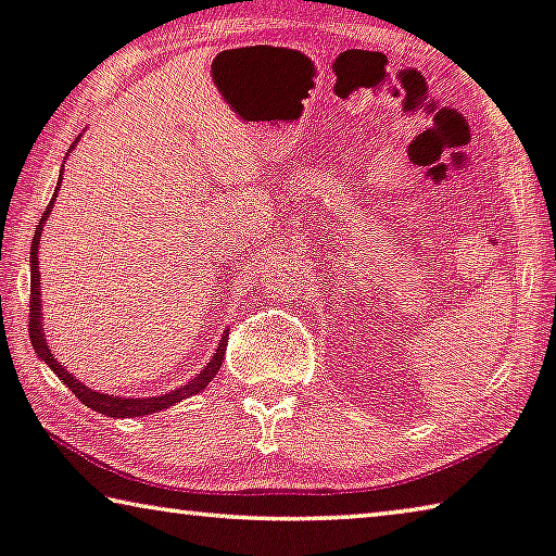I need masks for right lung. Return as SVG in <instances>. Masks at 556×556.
Listing matches in <instances>:
<instances>
[{"label":"right lung","instance_id":"add662e5","mask_svg":"<svg viewBox=\"0 0 556 556\" xmlns=\"http://www.w3.org/2000/svg\"><path fill=\"white\" fill-rule=\"evenodd\" d=\"M81 137V135H79ZM77 137V139H79ZM77 139H74V144H77ZM72 144V149H74ZM60 185H62V177H60ZM60 189V187H56ZM56 189H54V197L52 202H49L45 217L37 222V229H35V239H31V252H29V267H31V302H29V339H31V346H35L37 357L47 364L49 369L54 371L56 377L62 379V382L72 389L74 396L85 404V407L94 409L99 414H104V417H144V414H152V412H162V409H169L172 404H177L181 400H187V396H194L202 392V389L212 382L214 375H217L219 367H222V359H225V350H227V334L225 331L219 339V346L217 352H214V357L206 362V367H202V371L194 379H189L187 384H181L179 389H172V392H164L160 396H119V394H110V392H97V389H89L87 384H81L77 377L70 375V371L64 369V364H60L54 359L52 350H49L47 339H45V317H41V275H39V242H41V231H45L47 225V217L49 212L54 210V199H56Z\"/></svg>","mask_w":556,"mask_h":556}]
</instances>
